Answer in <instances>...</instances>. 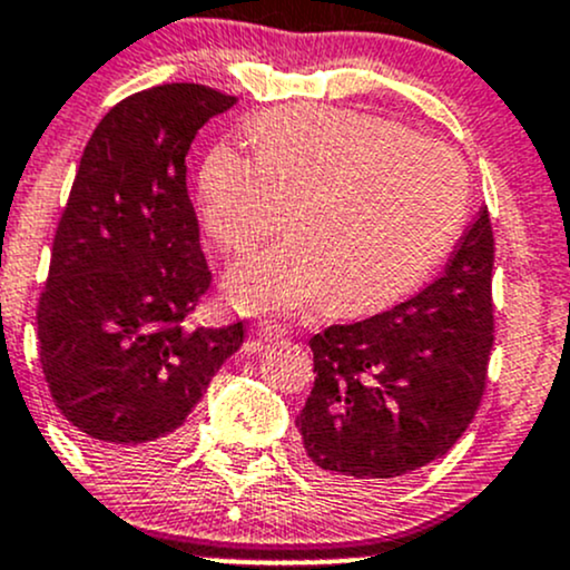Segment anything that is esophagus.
Listing matches in <instances>:
<instances>
[{"label":"esophagus","instance_id":"obj_1","mask_svg":"<svg viewBox=\"0 0 570 570\" xmlns=\"http://www.w3.org/2000/svg\"><path fill=\"white\" fill-rule=\"evenodd\" d=\"M286 333L278 327V324H271V322H262L259 327H256V341L259 343H275L278 337H284Z\"/></svg>","mask_w":570,"mask_h":570}]
</instances>
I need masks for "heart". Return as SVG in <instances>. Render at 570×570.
<instances>
[{"label":"heart","mask_w":570,"mask_h":570,"mask_svg":"<svg viewBox=\"0 0 570 570\" xmlns=\"http://www.w3.org/2000/svg\"><path fill=\"white\" fill-rule=\"evenodd\" d=\"M256 151L218 142L199 170L205 233L246 254L289 224L295 237L237 262L224 289L243 314L322 305L365 314L422 284L468 214L465 161L405 124L292 105L252 124Z\"/></svg>","instance_id":"1"}]
</instances>
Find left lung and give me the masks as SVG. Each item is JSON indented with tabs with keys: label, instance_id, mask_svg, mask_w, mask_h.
Wrapping results in <instances>:
<instances>
[{
	"label": "left lung",
	"instance_id": "8db88e82",
	"mask_svg": "<svg viewBox=\"0 0 570 570\" xmlns=\"http://www.w3.org/2000/svg\"><path fill=\"white\" fill-rule=\"evenodd\" d=\"M492 262L484 208L419 295L311 337L316 381L297 416L311 473L390 487L458 443L484 395L495 341Z\"/></svg>",
	"mask_w": 570,
	"mask_h": 570
}]
</instances>
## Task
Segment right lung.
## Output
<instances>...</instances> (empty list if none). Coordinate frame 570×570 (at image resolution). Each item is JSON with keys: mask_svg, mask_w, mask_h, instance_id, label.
Here are the masks:
<instances>
[{"mask_svg": "<svg viewBox=\"0 0 570 570\" xmlns=\"http://www.w3.org/2000/svg\"><path fill=\"white\" fill-rule=\"evenodd\" d=\"M235 97L199 83L137 91L86 142L37 305L56 409L94 458L151 465L243 343V322L194 327L210 271L186 191L194 135Z\"/></svg>", "mask_w": 570, "mask_h": 570, "instance_id": "add662e5", "label": "right lung"}]
</instances>
